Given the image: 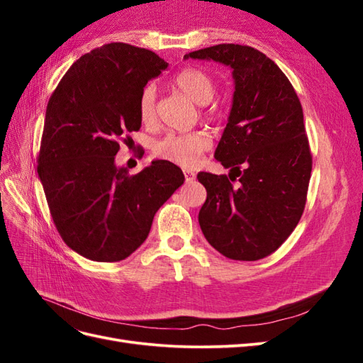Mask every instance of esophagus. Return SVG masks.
Segmentation results:
<instances>
[{
    "mask_svg": "<svg viewBox=\"0 0 363 363\" xmlns=\"http://www.w3.org/2000/svg\"><path fill=\"white\" fill-rule=\"evenodd\" d=\"M183 174H184V179H186V182H188V183L194 182L195 177H196L195 172L192 169H183Z\"/></svg>",
    "mask_w": 363,
    "mask_h": 363,
    "instance_id": "1",
    "label": "esophagus"
}]
</instances>
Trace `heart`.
Here are the masks:
<instances>
[{"label": "heart", "instance_id": "heart-1", "mask_svg": "<svg viewBox=\"0 0 363 363\" xmlns=\"http://www.w3.org/2000/svg\"><path fill=\"white\" fill-rule=\"evenodd\" d=\"M174 84L196 104L212 101L216 86L208 74L196 68H186L174 77ZM157 113V87L147 84L139 96V116L144 124H152ZM212 145V139L204 131L191 133H168L159 139L152 152L157 159L171 162L183 168H192L200 156Z\"/></svg>", "mask_w": 363, "mask_h": 363}]
</instances>
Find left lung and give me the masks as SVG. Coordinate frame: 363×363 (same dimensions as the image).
I'll return each instance as SVG.
<instances>
[{
  "label": "left lung",
  "instance_id": "obj_1",
  "mask_svg": "<svg viewBox=\"0 0 363 363\" xmlns=\"http://www.w3.org/2000/svg\"><path fill=\"white\" fill-rule=\"evenodd\" d=\"M184 59L223 63L235 80L232 111L215 151L230 172L196 175L207 191L199 215L203 235L228 259L267 257L289 238L306 206L312 155L301 103L288 77L259 50L219 43Z\"/></svg>",
  "mask_w": 363,
  "mask_h": 363
}]
</instances>
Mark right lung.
Instances as JSON below:
<instances>
[{
  "instance_id": "1",
  "label": "right lung",
  "mask_w": 363,
  "mask_h": 363,
  "mask_svg": "<svg viewBox=\"0 0 363 363\" xmlns=\"http://www.w3.org/2000/svg\"><path fill=\"white\" fill-rule=\"evenodd\" d=\"M167 68L150 50L106 43L77 60L50 98L38 174L57 232L86 259L128 257L184 182L167 160L135 175L115 163L121 140L140 128L142 89Z\"/></svg>"
}]
</instances>
